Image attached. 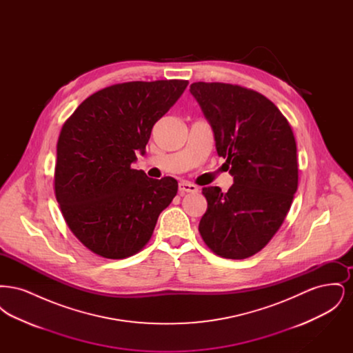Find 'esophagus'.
I'll return each instance as SVG.
<instances>
[{
  "label": "esophagus",
  "instance_id": "1",
  "mask_svg": "<svg viewBox=\"0 0 353 353\" xmlns=\"http://www.w3.org/2000/svg\"><path fill=\"white\" fill-rule=\"evenodd\" d=\"M199 189H197V186L196 185L190 184V183H186V181H183V183H180L179 184V192L181 193V194H185V193H196Z\"/></svg>",
  "mask_w": 353,
  "mask_h": 353
}]
</instances>
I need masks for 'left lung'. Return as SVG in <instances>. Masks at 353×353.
<instances>
[{
  "mask_svg": "<svg viewBox=\"0 0 353 353\" xmlns=\"http://www.w3.org/2000/svg\"><path fill=\"white\" fill-rule=\"evenodd\" d=\"M190 94L212 127L216 150L234 184L202 189L208 210L199 230L222 258L245 259L278 232L298 189L296 143L278 107L262 94L228 83L197 82Z\"/></svg>",
  "mask_w": 353,
  "mask_h": 353,
  "instance_id": "8db88e82",
  "label": "left lung"
}]
</instances>
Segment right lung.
<instances>
[{
    "mask_svg": "<svg viewBox=\"0 0 353 353\" xmlns=\"http://www.w3.org/2000/svg\"><path fill=\"white\" fill-rule=\"evenodd\" d=\"M188 81L114 84L92 94L63 124L57 144L55 197L70 230L91 252L123 259L151 239L177 193L173 177L132 169L154 123L179 101Z\"/></svg>",
    "mask_w": 353,
    "mask_h": 353,
    "instance_id": "obj_1",
    "label": "right lung"
}]
</instances>
